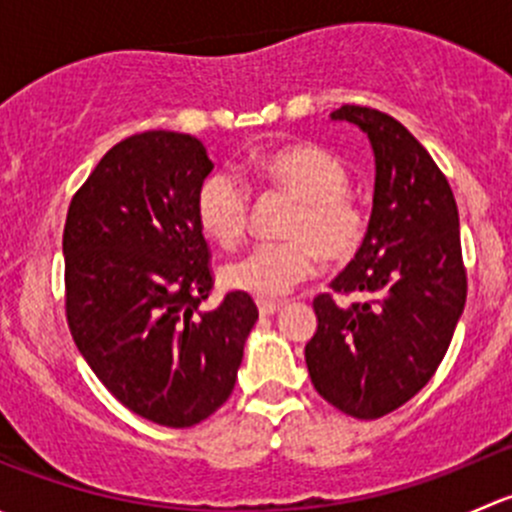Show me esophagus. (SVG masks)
I'll return each mask as SVG.
<instances>
[{"label":"esophagus","mask_w":512,"mask_h":512,"mask_svg":"<svg viewBox=\"0 0 512 512\" xmlns=\"http://www.w3.org/2000/svg\"><path fill=\"white\" fill-rule=\"evenodd\" d=\"M257 309H260L262 317H270V314L280 312L282 302H272V299H257Z\"/></svg>","instance_id":"34e87169"}]
</instances>
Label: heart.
<instances>
[{
	"mask_svg": "<svg viewBox=\"0 0 512 512\" xmlns=\"http://www.w3.org/2000/svg\"><path fill=\"white\" fill-rule=\"evenodd\" d=\"M252 178L267 188H280L299 200L287 225L285 242H262L227 262L223 285L257 299L287 294L317 270L319 255L344 262L356 255L366 237L364 208L347 193L349 173L337 156L312 143L272 148L250 160ZM250 190L230 170H215L195 195V218L205 237L232 247L245 235Z\"/></svg>",
	"mask_w": 512,
	"mask_h": 512,
	"instance_id": "obj_1",
	"label": "heart"
}]
</instances>
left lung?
<instances>
[{
    "label": "left lung",
    "instance_id": "1",
    "mask_svg": "<svg viewBox=\"0 0 512 512\" xmlns=\"http://www.w3.org/2000/svg\"><path fill=\"white\" fill-rule=\"evenodd\" d=\"M329 118L354 123L374 151L366 237L332 282L364 302L339 307L319 294L304 359L322 399L354 418H379L428 384L466 307L458 208L446 175L396 118L366 106Z\"/></svg>",
    "mask_w": 512,
    "mask_h": 512
}]
</instances>
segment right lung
I'll return each instance as SVG.
<instances>
[{
	"instance_id": "1",
	"label": "right lung",
	"mask_w": 512,
	"mask_h": 512,
	"mask_svg": "<svg viewBox=\"0 0 512 512\" xmlns=\"http://www.w3.org/2000/svg\"><path fill=\"white\" fill-rule=\"evenodd\" d=\"M210 170L195 136L138 133L98 160L64 225L76 347L126 409L170 428L225 404L257 322L245 292L200 309L213 275L195 195Z\"/></svg>"
}]
</instances>
